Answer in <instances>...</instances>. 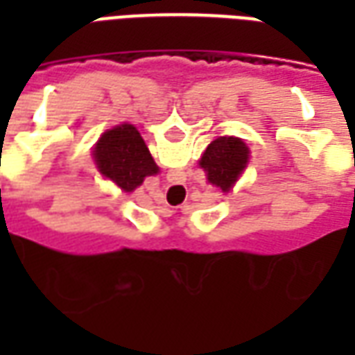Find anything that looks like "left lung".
I'll list each match as a JSON object with an SVG mask.
<instances>
[{"label": "left lung", "mask_w": 355, "mask_h": 355, "mask_svg": "<svg viewBox=\"0 0 355 355\" xmlns=\"http://www.w3.org/2000/svg\"><path fill=\"white\" fill-rule=\"evenodd\" d=\"M249 162V148L236 137H220L213 140L201 157L200 165L207 173V180L223 192H228L245 169Z\"/></svg>", "instance_id": "obj_1"}]
</instances>
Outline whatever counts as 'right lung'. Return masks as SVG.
I'll list each match as a JSON object with an SVG mask.
<instances>
[{"instance_id": "1", "label": "right lung", "mask_w": 355, "mask_h": 355, "mask_svg": "<svg viewBox=\"0 0 355 355\" xmlns=\"http://www.w3.org/2000/svg\"><path fill=\"white\" fill-rule=\"evenodd\" d=\"M93 155L102 175L125 192H132L144 177L157 173L154 157L132 125H119L104 132Z\"/></svg>"}]
</instances>
